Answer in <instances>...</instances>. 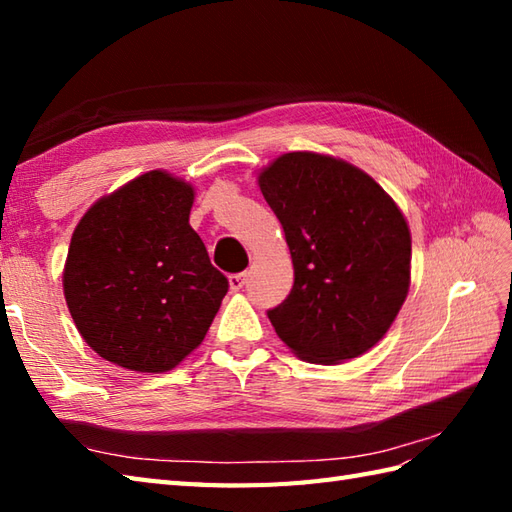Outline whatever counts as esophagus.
<instances>
[{"label": "esophagus", "mask_w": 512, "mask_h": 512, "mask_svg": "<svg viewBox=\"0 0 512 512\" xmlns=\"http://www.w3.org/2000/svg\"><path fill=\"white\" fill-rule=\"evenodd\" d=\"M228 284H231V290H233V292L242 290L244 284H246V273H235V275H231V277H228Z\"/></svg>", "instance_id": "esophagus-1"}]
</instances>
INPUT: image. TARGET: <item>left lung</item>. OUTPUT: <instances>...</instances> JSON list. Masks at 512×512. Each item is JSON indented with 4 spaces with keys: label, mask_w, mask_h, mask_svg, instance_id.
Here are the masks:
<instances>
[{
    "label": "left lung",
    "mask_w": 512,
    "mask_h": 512,
    "mask_svg": "<svg viewBox=\"0 0 512 512\" xmlns=\"http://www.w3.org/2000/svg\"><path fill=\"white\" fill-rule=\"evenodd\" d=\"M284 226L295 284L268 310L303 361L365 354L394 323L409 290L411 235L396 202L350 162L292 151L259 173Z\"/></svg>",
    "instance_id": "obj_1"
}]
</instances>
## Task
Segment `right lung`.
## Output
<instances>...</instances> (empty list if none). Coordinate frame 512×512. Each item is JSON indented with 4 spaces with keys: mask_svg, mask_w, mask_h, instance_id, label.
<instances>
[{
    "mask_svg": "<svg viewBox=\"0 0 512 512\" xmlns=\"http://www.w3.org/2000/svg\"><path fill=\"white\" fill-rule=\"evenodd\" d=\"M191 184L149 171L74 228L63 292L92 350L134 372H167L204 339L228 292L189 224Z\"/></svg>",
    "mask_w": 512,
    "mask_h": 512,
    "instance_id": "1",
    "label": "right lung"
}]
</instances>
